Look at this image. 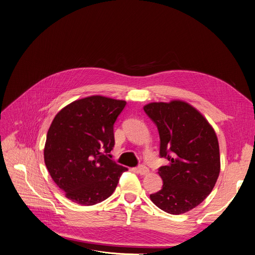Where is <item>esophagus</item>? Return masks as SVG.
<instances>
[{
  "instance_id": "obj_1",
  "label": "esophagus",
  "mask_w": 255,
  "mask_h": 255,
  "mask_svg": "<svg viewBox=\"0 0 255 255\" xmlns=\"http://www.w3.org/2000/svg\"><path fill=\"white\" fill-rule=\"evenodd\" d=\"M137 172L141 175H145V174H147L149 172V169L145 165H139L137 167Z\"/></svg>"
}]
</instances>
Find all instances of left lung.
<instances>
[{
    "instance_id": "1",
    "label": "left lung",
    "mask_w": 255,
    "mask_h": 255,
    "mask_svg": "<svg viewBox=\"0 0 255 255\" xmlns=\"http://www.w3.org/2000/svg\"><path fill=\"white\" fill-rule=\"evenodd\" d=\"M160 138V191L150 200L162 211L179 215L200 205L212 192L220 173L219 143L208 120L185 101L154 102L143 107Z\"/></svg>"
}]
</instances>
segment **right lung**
I'll use <instances>...</instances> for the list:
<instances>
[{
  "mask_svg": "<svg viewBox=\"0 0 255 255\" xmlns=\"http://www.w3.org/2000/svg\"><path fill=\"white\" fill-rule=\"evenodd\" d=\"M123 100L91 96L62 108L46 136L44 162L54 183L74 203L92 206L110 197L127 167L109 158Z\"/></svg>",
  "mask_w": 255,
  "mask_h": 255,
  "instance_id": "right-lung-1",
  "label": "right lung"
}]
</instances>
